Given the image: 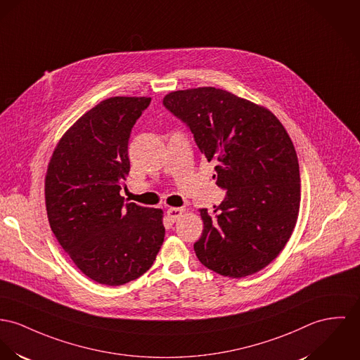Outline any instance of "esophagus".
Listing matches in <instances>:
<instances>
[{
	"instance_id": "esophagus-1",
	"label": "esophagus",
	"mask_w": 360,
	"mask_h": 360,
	"mask_svg": "<svg viewBox=\"0 0 360 360\" xmlns=\"http://www.w3.org/2000/svg\"><path fill=\"white\" fill-rule=\"evenodd\" d=\"M184 214V208H168L167 210V218L168 221H176L179 219V217Z\"/></svg>"
}]
</instances>
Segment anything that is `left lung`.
I'll return each instance as SVG.
<instances>
[{"label":"left lung","mask_w":360,"mask_h":360,"mask_svg":"<svg viewBox=\"0 0 360 360\" xmlns=\"http://www.w3.org/2000/svg\"><path fill=\"white\" fill-rule=\"evenodd\" d=\"M163 105L217 162L214 178L226 191L214 214L200 210L195 256L223 277L260 271L283 249L299 215L300 171L286 130L269 110L215 87L172 91Z\"/></svg>","instance_id":"1"}]
</instances>
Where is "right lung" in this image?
Wrapping results in <instances>:
<instances>
[{
    "label": "right lung",
    "instance_id": "obj_1",
    "mask_svg": "<svg viewBox=\"0 0 360 360\" xmlns=\"http://www.w3.org/2000/svg\"><path fill=\"white\" fill-rule=\"evenodd\" d=\"M148 97H111L60 139L45 181L46 211L58 244L84 276L119 286L141 277L165 241L163 211L124 202L129 139Z\"/></svg>",
    "mask_w": 360,
    "mask_h": 360
}]
</instances>
